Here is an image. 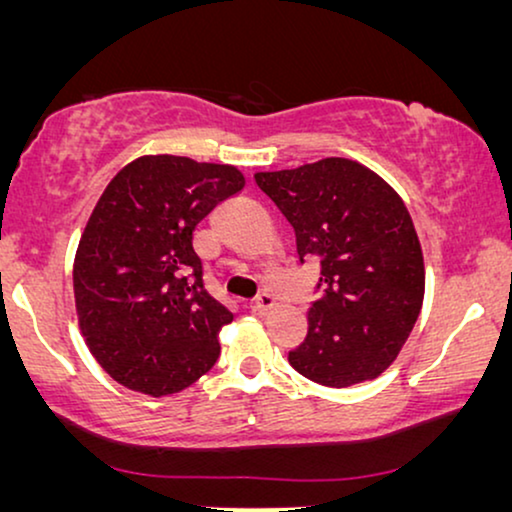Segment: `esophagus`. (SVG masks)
I'll list each match as a JSON object with an SVG mask.
<instances>
[{
	"label": "esophagus",
	"instance_id": "obj_1",
	"mask_svg": "<svg viewBox=\"0 0 512 512\" xmlns=\"http://www.w3.org/2000/svg\"><path fill=\"white\" fill-rule=\"evenodd\" d=\"M251 307H254V312H258V314H268L272 307H275V298H272L270 293L263 291V293H258L254 305H251Z\"/></svg>",
	"mask_w": 512,
	"mask_h": 512
}]
</instances>
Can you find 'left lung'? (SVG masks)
Returning a JSON list of instances; mask_svg holds the SVG:
<instances>
[{"instance_id": "1", "label": "left lung", "mask_w": 512, "mask_h": 512, "mask_svg": "<svg viewBox=\"0 0 512 512\" xmlns=\"http://www.w3.org/2000/svg\"><path fill=\"white\" fill-rule=\"evenodd\" d=\"M254 179L291 223L300 263L321 270L289 363L324 387L373 380L401 352L424 300L422 247L403 200L347 158Z\"/></svg>"}]
</instances>
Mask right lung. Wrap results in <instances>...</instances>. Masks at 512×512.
Masks as SVG:
<instances>
[{
	"mask_svg": "<svg viewBox=\"0 0 512 512\" xmlns=\"http://www.w3.org/2000/svg\"><path fill=\"white\" fill-rule=\"evenodd\" d=\"M242 186L233 165L146 156L104 188L76 251L74 298L86 345L118 384L177 394L219 359L233 314L205 289L193 230Z\"/></svg>",
	"mask_w": 512,
	"mask_h": 512,
	"instance_id": "1",
	"label": "right lung"
}]
</instances>
